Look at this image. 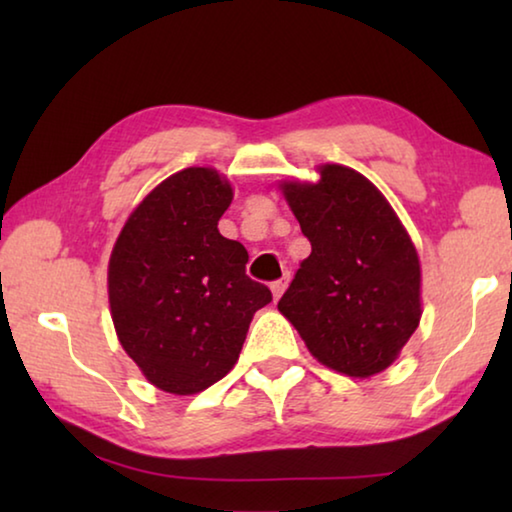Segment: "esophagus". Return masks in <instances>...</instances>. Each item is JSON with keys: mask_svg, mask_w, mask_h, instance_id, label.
Instances as JSON below:
<instances>
[{"mask_svg": "<svg viewBox=\"0 0 512 512\" xmlns=\"http://www.w3.org/2000/svg\"><path fill=\"white\" fill-rule=\"evenodd\" d=\"M287 284H289V273H284V277H280V280H275V282L271 284V291H273V298H275V300H280L284 289H287Z\"/></svg>", "mask_w": 512, "mask_h": 512, "instance_id": "esophagus-1", "label": "esophagus"}]
</instances>
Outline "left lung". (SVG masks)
I'll list each match as a JSON object with an SVG mask.
<instances>
[{"instance_id":"1","label":"left lung","mask_w":512,"mask_h":512,"mask_svg":"<svg viewBox=\"0 0 512 512\" xmlns=\"http://www.w3.org/2000/svg\"><path fill=\"white\" fill-rule=\"evenodd\" d=\"M318 183H284L311 255L277 309L309 352L348 377L386 370L420 323V259L366 176L323 164Z\"/></svg>"}]
</instances>
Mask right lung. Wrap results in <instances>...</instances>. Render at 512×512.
<instances>
[{"instance_id":"right-lung-1","label":"right lung","mask_w":512,"mask_h":512,"mask_svg":"<svg viewBox=\"0 0 512 512\" xmlns=\"http://www.w3.org/2000/svg\"><path fill=\"white\" fill-rule=\"evenodd\" d=\"M230 203L219 171L183 169L135 207L112 248V323L160 391L194 395L228 375L255 311L273 300L246 275V248L216 228Z\"/></svg>"}]
</instances>
